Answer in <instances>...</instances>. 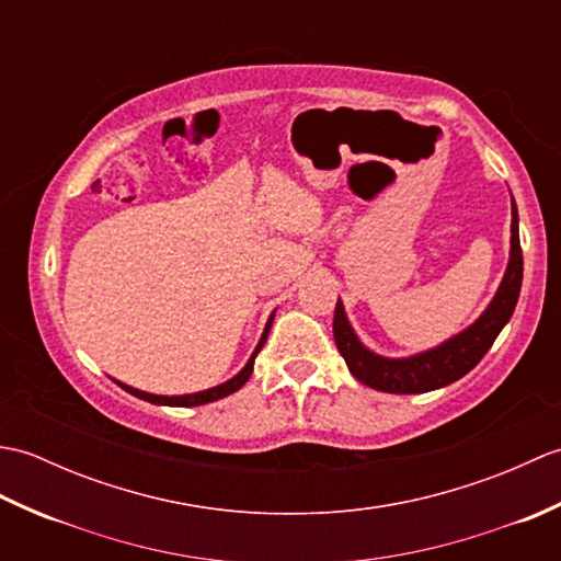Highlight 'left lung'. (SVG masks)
I'll return each instance as SVG.
<instances>
[{
    "instance_id": "8db88e82",
    "label": "left lung",
    "mask_w": 561,
    "mask_h": 561,
    "mask_svg": "<svg viewBox=\"0 0 561 561\" xmlns=\"http://www.w3.org/2000/svg\"><path fill=\"white\" fill-rule=\"evenodd\" d=\"M520 282L523 253L518 238V209L514 197H511V255L504 279L499 284L492 304L484 308V313L470 328H465L458 335H453L434 350L404 356V359H388V356H380L364 347L362 340L356 337V332L350 325L342 301L337 299L335 320H332L335 344L344 356V362H347L352 376L368 388L398 392V396H414V392L444 388L472 371L482 356L490 352L499 332L504 330L511 316H514Z\"/></svg>"
}]
</instances>
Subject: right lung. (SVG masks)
Segmentation results:
<instances>
[{"label":"right lung","instance_id":"add662e5","mask_svg":"<svg viewBox=\"0 0 561 561\" xmlns=\"http://www.w3.org/2000/svg\"><path fill=\"white\" fill-rule=\"evenodd\" d=\"M272 320H274V313L270 316L267 325H265V332H262L257 347H255L253 354H250L248 364H245V366L241 368V371H238L231 380H226V383H221V386H214V388H209V390H199V392H190V396H153V392H145V390L133 388V386H125V383H121V380H115V383L121 386L123 390H127L129 396H135V398H139V400H147V402H153V404H169V408H195V404H207V402H214V400H221V398H226V396H231V392H236L238 388H243L245 380L250 378V374H253L255 356H257V352L262 350V344H265V340H267V335H270Z\"/></svg>","mask_w":561,"mask_h":561}]
</instances>
